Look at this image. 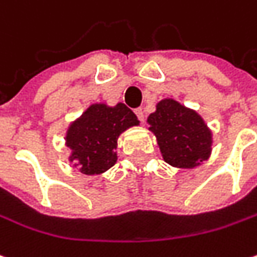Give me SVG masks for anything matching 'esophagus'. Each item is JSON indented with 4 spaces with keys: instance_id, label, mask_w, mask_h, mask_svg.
<instances>
[{
    "instance_id": "34e87169",
    "label": "esophagus",
    "mask_w": 257,
    "mask_h": 257,
    "mask_svg": "<svg viewBox=\"0 0 257 257\" xmlns=\"http://www.w3.org/2000/svg\"><path fill=\"white\" fill-rule=\"evenodd\" d=\"M135 115L138 116V119H140L141 122H144V119H145V113H144V110H142L141 107L135 109Z\"/></svg>"
}]
</instances>
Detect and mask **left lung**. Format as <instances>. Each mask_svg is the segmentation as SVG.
<instances>
[{
    "mask_svg": "<svg viewBox=\"0 0 257 257\" xmlns=\"http://www.w3.org/2000/svg\"><path fill=\"white\" fill-rule=\"evenodd\" d=\"M165 162L193 168L210 155L211 132L203 119L173 99H164L148 117Z\"/></svg>",
    "mask_w": 257,
    "mask_h": 257,
    "instance_id": "8db88e82",
    "label": "left lung"
}]
</instances>
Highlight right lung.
Masks as SVG:
<instances>
[{
    "label": "right lung",
    "instance_id": "1",
    "mask_svg": "<svg viewBox=\"0 0 257 257\" xmlns=\"http://www.w3.org/2000/svg\"><path fill=\"white\" fill-rule=\"evenodd\" d=\"M135 125H140L138 117L123 103L113 107L92 105L67 131L66 144L73 151L70 161L87 175L105 173L116 162L119 135Z\"/></svg>",
    "mask_w": 257,
    "mask_h": 257
}]
</instances>
